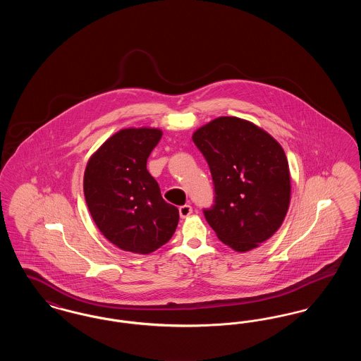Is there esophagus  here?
I'll list each match as a JSON object with an SVG mask.
<instances>
[{
    "label": "esophagus",
    "mask_w": 361,
    "mask_h": 361,
    "mask_svg": "<svg viewBox=\"0 0 361 361\" xmlns=\"http://www.w3.org/2000/svg\"><path fill=\"white\" fill-rule=\"evenodd\" d=\"M178 212H180L181 218H188L189 215L192 214V207L189 206V204L181 206L178 208Z\"/></svg>",
    "instance_id": "34e87169"
}]
</instances>
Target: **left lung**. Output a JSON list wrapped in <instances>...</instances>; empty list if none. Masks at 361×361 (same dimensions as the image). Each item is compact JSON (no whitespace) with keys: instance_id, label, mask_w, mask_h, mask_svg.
<instances>
[{"instance_id":"1","label":"left lung","mask_w":361,"mask_h":361,"mask_svg":"<svg viewBox=\"0 0 361 361\" xmlns=\"http://www.w3.org/2000/svg\"><path fill=\"white\" fill-rule=\"evenodd\" d=\"M192 139L215 185V204L204 209L207 222L235 252L256 249L280 228L290 207L291 176L281 145L235 116L207 123Z\"/></svg>"}]
</instances>
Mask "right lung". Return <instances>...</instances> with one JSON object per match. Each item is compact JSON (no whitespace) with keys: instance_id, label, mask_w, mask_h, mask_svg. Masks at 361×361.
Wrapping results in <instances>:
<instances>
[{"instance_id":"add662e5","label":"right lung","mask_w":361,"mask_h":361,"mask_svg":"<svg viewBox=\"0 0 361 361\" xmlns=\"http://www.w3.org/2000/svg\"><path fill=\"white\" fill-rule=\"evenodd\" d=\"M159 128L130 127L90 155L84 173L89 212L104 237L124 252L150 255L172 238L177 207L166 203L146 164Z\"/></svg>"}]
</instances>
